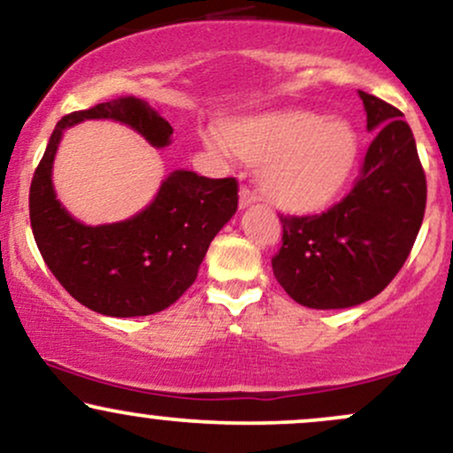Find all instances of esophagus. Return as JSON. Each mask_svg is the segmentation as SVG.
I'll list each match as a JSON object with an SVG mask.
<instances>
[{
    "label": "esophagus",
    "instance_id": "1",
    "mask_svg": "<svg viewBox=\"0 0 453 453\" xmlns=\"http://www.w3.org/2000/svg\"><path fill=\"white\" fill-rule=\"evenodd\" d=\"M259 200V194L256 189H251L249 185H242L241 187V209H244V206L253 204V202Z\"/></svg>",
    "mask_w": 453,
    "mask_h": 453
}]
</instances>
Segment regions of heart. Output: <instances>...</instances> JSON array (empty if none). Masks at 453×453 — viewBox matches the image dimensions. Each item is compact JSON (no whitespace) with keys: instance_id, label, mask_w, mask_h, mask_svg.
I'll return each mask as SVG.
<instances>
[{"instance_id":"1","label":"heart","mask_w":453,"mask_h":453,"mask_svg":"<svg viewBox=\"0 0 453 453\" xmlns=\"http://www.w3.org/2000/svg\"><path fill=\"white\" fill-rule=\"evenodd\" d=\"M227 144L249 161H264L262 185L285 211L313 212L334 200L349 174L356 134L345 121L311 112H273L223 127ZM206 144L223 149L215 134Z\"/></svg>"}]
</instances>
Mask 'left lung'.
<instances>
[{"mask_svg": "<svg viewBox=\"0 0 453 453\" xmlns=\"http://www.w3.org/2000/svg\"><path fill=\"white\" fill-rule=\"evenodd\" d=\"M360 97L372 140L349 194L321 215H279L274 277L309 309H347L381 294L424 221L426 174L413 132L396 106Z\"/></svg>", "mask_w": 453, "mask_h": 453, "instance_id": "8db88e82", "label": "left lung"}]
</instances>
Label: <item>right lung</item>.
<instances>
[{
    "label": "right lung",
    "instance_id": "1",
    "mask_svg": "<svg viewBox=\"0 0 453 453\" xmlns=\"http://www.w3.org/2000/svg\"><path fill=\"white\" fill-rule=\"evenodd\" d=\"M114 119L153 147L170 144L173 127L140 97L121 96L57 123L29 187V219L46 266L72 298L96 313L142 317L168 309L191 288L217 232L238 209V180L176 170L155 200L132 219L82 226L57 200L53 159L65 127Z\"/></svg>",
    "mask_w": 453,
    "mask_h": 453
}]
</instances>
